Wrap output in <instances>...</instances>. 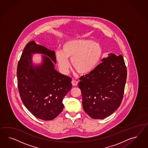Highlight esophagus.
Here are the masks:
<instances>
[{
  "label": "esophagus",
  "instance_id": "1",
  "mask_svg": "<svg viewBox=\"0 0 148 148\" xmlns=\"http://www.w3.org/2000/svg\"><path fill=\"white\" fill-rule=\"evenodd\" d=\"M72 85L73 86H76L78 84V82L75 80H73L72 81Z\"/></svg>",
  "mask_w": 148,
  "mask_h": 148
}]
</instances>
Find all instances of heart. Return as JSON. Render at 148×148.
I'll return each mask as SVG.
<instances>
[{"label":"heart","mask_w":148,"mask_h":148,"mask_svg":"<svg viewBox=\"0 0 148 148\" xmlns=\"http://www.w3.org/2000/svg\"><path fill=\"white\" fill-rule=\"evenodd\" d=\"M103 49L98 43L89 39H73L62 43L61 51L55 52L59 67L64 73L69 69L68 58H71L73 68L82 75L90 74L100 62Z\"/></svg>","instance_id":"obj_1"}]
</instances>
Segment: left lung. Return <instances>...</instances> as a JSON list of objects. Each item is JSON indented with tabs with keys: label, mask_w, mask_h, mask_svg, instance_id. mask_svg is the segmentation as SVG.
Here are the masks:
<instances>
[{
	"label": "left lung",
	"mask_w": 148,
	"mask_h": 148,
	"mask_svg": "<svg viewBox=\"0 0 148 148\" xmlns=\"http://www.w3.org/2000/svg\"><path fill=\"white\" fill-rule=\"evenodd\" d=\"M94 70L80 78L82 106L93 119H103L119 107L123 98L127 69L121 55L108 54Z\"/></svg>",
	"instance_id": "1"
}]
</instances>
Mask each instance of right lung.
<instances>
[{"mask_svg":"<svg viewBox=\"0 0 148 148\" xmlns=\"http://www.w3.org/2000/svg\"><path fill=\"white\" fill-rule=\"evenodd\" d=\"M45 54L44 62L35 66L31 55ZM56 62L54 50L36 44L34 40L27 43L23 51L17 69L19 93L23 103L36 118L51 121L62 111L63 99L72 88V79L54 68Z\"/></svg>","mask_w":148,"mask_h":148,"instance_id":"right-lung-1","label":"right lung"}]
</instances>
